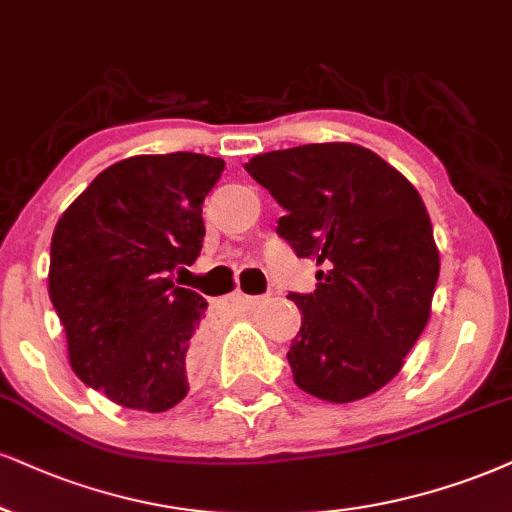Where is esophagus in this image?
<instances>
[{"instance_id":"obj_1","label":"esophagus","mask_w":512,"mask_h":512,"mask_svg":"<svg viewBox=\"0 0 512 512\" xmlns=\"http://www.w3.org/2000/svg\"><path fill=\"white\" fill-rule=\"evenodd\" d=\"M227 301H230L232 306H251V304H256V296H249L244 292H232L230 296H227Z\"/></svg>"}]
</instances>
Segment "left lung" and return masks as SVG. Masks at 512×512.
I'll return each mask as SVG.
<instances>
[{"label": "left lung", "mask_w": 512, "mask_h": 512, "mask_svg": "<svg viewBox=\"0 0 512 512\" xmlns=\"http://www.w3.org/2000/svg\"><path fill=\"white\" fill-rule=\"evenodd\" d=\"M244 168L287 211L277 235L323 266L313 294H289L301 311L287 351L296 387L330 403L375 394L425 330L439 280L418 189L353 142L268 151Z\"/></svg>", "instance_id": "8db88e82"}]
</instances>
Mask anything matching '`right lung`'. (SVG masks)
<instances>
[{
  "instance_id": "1",
  "label": "right lung",
  "mask_w": 512,
  "mask_h": 512,
  "mask_svg": "<svg viewBox=\"0 0 512 512\" xmlns=\"http://www.w3.org/2000/svg\"><path fill=\"white\" fill-rule=\"evenodd\" d=\"M223 170V159L192 151L130 156L102 170L56 223L49 299L68 361L118 406L163 413L197 377L208 304L175 287L173 273L197 261L201 204Z\"/></svg>"
}]
</instances>
